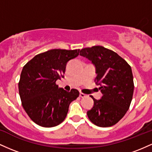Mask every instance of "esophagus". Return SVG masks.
<instances>
[{"label": "esophagus", "mask_w": 152, "mask_h": 152, "mask_svg": "<svg viewBox=\"0 0 152 152\" xmlns=\"http://www.w3.org/2000/svg\"><path fill=\"white\" fill-rule=\"evenodd\" d=\"M79 96H80V97H81V98H84V97L87 96V95H86V94H85L81 93H81H80Z\"/></svg>", "instance_id": "34e87169"}]
</instances>
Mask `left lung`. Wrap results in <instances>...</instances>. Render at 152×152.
I'll use <instances>...</instances> for the list:
<instances>
[{
  "instance_id": "obj_1",
  "label": "left lung",
  "mask_w": 152,
  "mask_h": 152,
  "mask_svg": "<svg viewBox=\"0 0 152 152\" xmlns=\"http://www.w3.org/2000/svg\"><path fill=\"white\" fill-rule=\"evenodd\" d=\"M80 55L95 66L94 81L102 94L99 100L91 96L94 106L87 116L98 126H113L123 118L132 102L134 88L132 68L117 53L101 46L82 48Z\"/></svg>"
}]
</instances>
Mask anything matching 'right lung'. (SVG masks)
<instances>
[{
    "instance_id": "1",
    "label": "right lung",
    "mask_w": 152,
    "mask_h": 152,
    "mask_svg": "<svg viewBox=\"0 0 152 152\" xmlns=\"http://www.w3.org/2000/svg\"><path fill=\"white\" fill-rule=\"evenodd\" d=\"M78 54L79 49H51L35 56L23 68L19 95L24 110L36 124L43 127L60 124L71 103L79 96L78 90L67 91L56 83L64 77L67 63Z\"/></svg>"
}]
</instances>
